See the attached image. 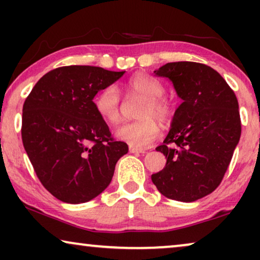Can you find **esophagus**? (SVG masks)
I'll list each match as a JSON object with an SVG mask.
<instances>
[{"mask_svg":"<svg viewBox=\"0 0 260 260\" xmlns=\"http://www.w3.org/2000/svg\"><path fill=\"white\" fill-rule=\"evenodd\" d=\"M129 151L131 152V154H144V152H145L144 149L135 148V147H130L129 148Z\"/></svg>","mask_w":260,"mask_h":260,"instance_id":"esophagus-1","label":"esophagus"}]
</instances>
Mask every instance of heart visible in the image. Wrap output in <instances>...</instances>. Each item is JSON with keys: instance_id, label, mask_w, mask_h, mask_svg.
Returning a JSON list of instances; mask_svg holds the SVG:
<instances>
[{"instance_id": "heart-1", "label": "heart", "mask_w": 260, "mask_h": 260, "mask_svg": "<svg viewBox=\"0 0 260 260\" xmlns=\"http://www.w3.org/2000/svg\"><path fill=\"white\" fill-rule=\"evenodd\" d=\"M129 95L143 98L137 116L141 119L125 123L117 127L116 136L120 141L135 148H144L154 142L159 135V125L170 122L174 115V105L163 95L165 86L156 78L145 73H137L125 84ZM93 106L98 116L105 123L113 125L120 120V95L113 86H108L93 99Z\"/></svg>"}]
</instances>
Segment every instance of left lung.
I'll return each mask as SVG.
<instances>
[{
	"instance_id": "obj_1",
	"label": "left lung",
	"mask_w": 260,
	"mask_h": 260,
	"mask_svg": "<svg viewBox=\"0 0 260 260\" xmlns=\"http://www.w3.org/2000/svg\"><path fill=\"white\" fill-rule=\"evenodd\" d=\"M173 81L182 99L172 127L156 150L166 167L151 180L161 194L191 202L211 194L225 176L239 142L238 99L225 79L200 62H168L154 72Z\"/></svg>"
}]
</instances>
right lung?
Listing matches in <instances>:
<instances>
[{
    "label": "right lung",
    "instance_id": "right-lung-1",
    "mask_svg": "<svg viewBox=\"0 0 260 260\" xmlns=\"http://www.w3.org/2000/svg\"><path fill=\"white\" fill-rule=\"evenodd\" d=\"M95 66H62L35 84L22 109V143L38 179L58 200L83 204L111 182L129 148L95 112L98 91L119 79Z\"/></svg>",
    "mask_w": 260,
    "mask_h": 260
}]
</instances>
